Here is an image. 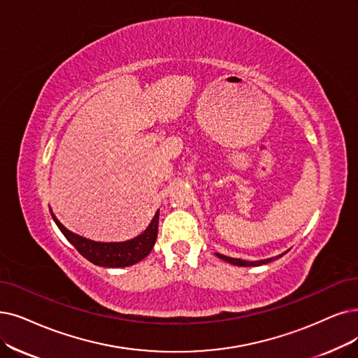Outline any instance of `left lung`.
<instances>
[{
	"instance_id": "1",
	"label": "left lung",
	"mask_w": 358,
	"mask_h": 358,
	"mask_svg": "<svg viewBox=\"0 0 358 358\" xmlns=\"http://www.w3.org/2000/svg\"><path fill=\"white\" fill-rule=\"evenodd\" d=\"M285 252H287V251H285ZM285 252H283V254H285ZM214 254H216L220 260L227 262V263H231V264H235V266H241V267H255V266H263V264H267V263L273 262V260H276V259H280V257L283 255V254H279V255H276V257H270V259L257 260V262H248V260H241V259H232V257H226V255L219 254V252H214Z\"/></svg>"
}]
</instances>
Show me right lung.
<instances>
[{"label":"right lung","instance_id":"add662e5","mask_svg":"<svg viewBox=\"0 0 358 358\" xmlns=\"http://www.w3.org/2000/svg\"><path fill=\"white\" fill-rule=\"evenodd\" d=\"M51 211V217L55 222V224L59 226L62 234L66 236V239L73 245L87 260L94 263L95 266H101V267H127V266H134L139 263L141 260H144L145 257L151 252L155 239H157V232H159V213L160 210L155 213V216L152 217L151 223L145 229L144 232L138 235L134 239L129 241H123V242H98L92 241L85 236H80L75 232L69 231L63 223L55 217V214Z\"/></svg>","mask_w":358,"mask_h":358}]
</instances>
